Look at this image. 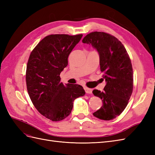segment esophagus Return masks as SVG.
I'll use <instances>...</instances> for the list:
<instances>
[{"mask_svg": "<svg viewBox=\"0 0 155 155\" xmlns=\"http://www.w3.org/2000/svg\"><path fill=\"white\" fill-rule=\"evenodd\" d=\"M84 89H85L86 93H87V94H92V89H91L90 88H88V87H84Z\"/></svg>", "mask_w": 155, "mask_h": 155, "instance_id": "obj_1", "label": "esophagus"}]
</instances>
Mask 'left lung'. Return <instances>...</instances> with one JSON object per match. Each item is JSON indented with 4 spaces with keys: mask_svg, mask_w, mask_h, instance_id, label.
I'll return each instance as SVG.
<instances>
[{
    "mask_svg": "<svg viewBox=\"0 0 155 155\" xmlns=\"http://www.w3.org/2000/svg\"><path fill=\"white\" fill-rule=\"evenodd\" d=\"M82 42L91 45L98 51L103 79L107 83L103 92L96 89L92 91L103 102L93 115L100 120L114 119L124 110L133 92V71L129 55L116 37L105 32H91Z\"/></svg>",
    "mask_w": 155,
    "mask_h": 155,
    "instance_id": "8db88e82",
    "label": "left lung"
}]
</instances>
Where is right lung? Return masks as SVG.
Instances as JSON below:
<instances>
[{"instance_id": "1", "label": "right lung", "mask_w": 155, "mask_h": 155, "mask_svg": "<svg viewBox=\"0 0 155 155\" xmlns=\"http://www.w3.org/2000/svg\"><path fill=\"white\" fill-rule=\"evenodd\" d=\"M83 35L52 34L45 37L31 51L28 61L26 81L29 96L36 109L53 121L71 113L73 101L84 96L82 86L61 82L60 73Z\"/></svg>"}]
</instances>
